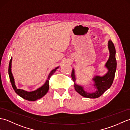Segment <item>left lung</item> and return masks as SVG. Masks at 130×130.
<instances>
[{
  "label": "left lung",
  "instance_id": "left-lung-1",
  "mask_svg": "<svg viewBox=\"0 0 130 130\" xmlns=\"http://www.w3.org/2000/svg\"><path fill=\"white\" fill-rule=\"evenodd\" d=\"M108 47L110 52V56L107 61L105 64V66L107 69L108 71L104 76H95L92 79V80L95 83L93 86H95V88L96 89L95 92L91 93L87 92L85 90H84V87L82 86L77 85L75 83L76 78H75V71L74 69H72L71 77L75 83V89L76 92L84 97L91 99L98 98L103 94L112 85L116 70L117 62L115 56V47L114 44L111 40L108 42Z\"/></svg>",
  "mask_w": 130,
  "mask_h": 130
}]
</instances>
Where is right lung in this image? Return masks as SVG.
<instances>
[{
	"label": "right lung",
	"mask_w": 130,
	"mask_h": 130,
	"mask_svg": "<svg viewBox=\"0 0 130 130\" xmlns=\"http://www.w3.org/2000/svg\"><path fill=\"white\" fill-rule=\"evenodd\" d=\"M11 62H12V57L10 60L9 65V69H8L9 76L10 81L12 87H13L15 92L18 95H19L20 97H22V98L28 101H36L39 99H41L42 97H43L45 95H46V93L47 92L48 90H49V83L50 78L51 76H52V75L54 73V72L56 71V69L59 68V66H58V67L53 69V70L50 72L49 76H48V77L46 81V82L45 83V84L41 87H39V89L35 90L34 91L28 92V91H25V90H23L22 89H18L17 88L15 85L14 77L11 72Z\"/></svg>",
	"instance_id": "1"
}]
</instances>
